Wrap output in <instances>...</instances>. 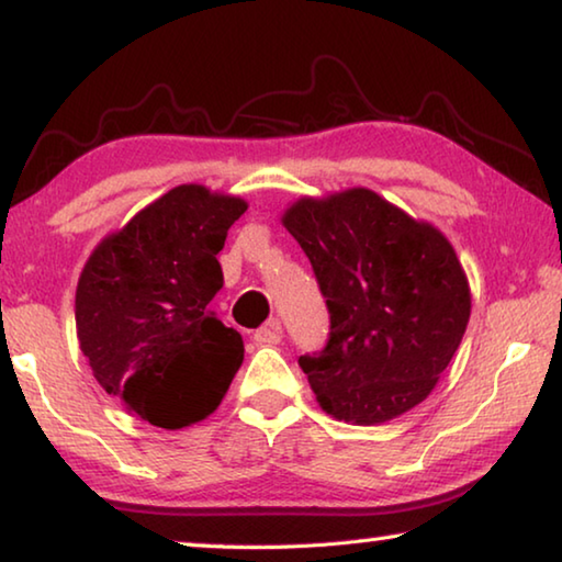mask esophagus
<instances>
[{"mask_svg": "<svg viewBox=\"0 0 562 562\" xmlns=\"http://www.w3.org/2000/svg\"><path fill=\"white\" fill-rule=\"evenodd\" d=\"M280 340H282V325H280V319H274V317L255 333V342L262 345V347L280 345Z\"/></svg>", "mask_w": 562, "mask_h": 562, "instance_id": "34e87169", "label": "esophagus"}]
</instances>
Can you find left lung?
Masks as SVG:
<instances>
[{
    "label": "left lung",
    "instance_id": "left-lung-1",
    "mask_svg": "<svg viewBox=\"0 0 562 562\" xmlns=\"http://www.w3.org/2000/svg\"><path fill=\"white\" fill-rule=\"evenodd\" d=\"M282 225L329 310L325 350L300 355L319 407L380 425L420 405L470 319V284L448 237L368 187L300 198Z\"/></svg>",
    "mask_w": 562,
    "mask_h": 562
}]
</instances>
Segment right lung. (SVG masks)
<instances>
[{"mask_svg":"<svg viewBox=\"0 0 562 562\" xmlns=\"http://www.w3.org/2000/svg\"><path fill=\"white\" fill-rule=\"evenodd\" d=\"M247 210L235 194L180 184L92 249L77 282V337L94 380L165 430L212 415L245 358L243 335L207 305L220 249Z\"/></svg>","mask_w":562,"mask_h":562,"instance_id":"obj_1","label":"right lung"}]
</instances>
